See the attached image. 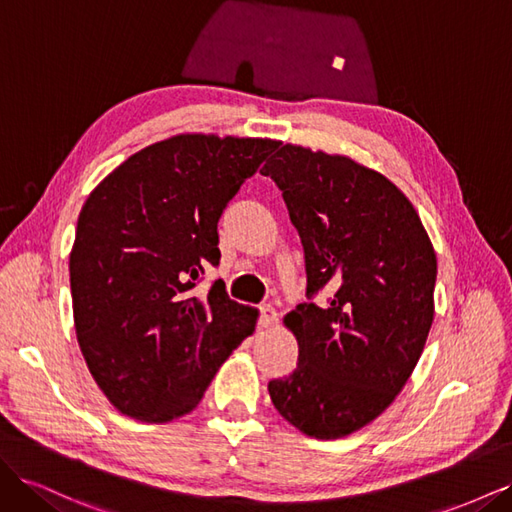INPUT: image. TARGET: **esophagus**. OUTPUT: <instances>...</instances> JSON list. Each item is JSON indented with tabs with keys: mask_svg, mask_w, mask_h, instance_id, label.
<instances>
[{
	"mask_svg": "<svg viewBox=\"0 0 512 512\" xmlns=\"http://www.w3.org/2000/svg\"><path fill=\"white\" fill-rule=\"evenodd\" d=\"M277 320V312L271 305L260 307V320H258V327L260 329H271Z\"/></svg>",
	"mask_w": 512,
	"mask_h": 512,
	"instance_id": "obj_1",
	"label": "esophagus"
}]
</instances>
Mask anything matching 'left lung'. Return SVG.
Listing matches in <instances>:
<instances>
[{"instance_id":"obj_1","label":"left lung","mask_w":512,"mask_h":512,"mask_svg":"<svg viewBox=\"0 0 512 512\" xmlns=\"http://www.w3.org/2000/svg\"><path fill=\"white\" fill-rule=\"evenodd\" d=\"M282 190L305 252L307 294L284 327L299 344L290 376L269 382L275 410L301 433L337 440L389 408L421 359L438 260L406 194L339 153L286 143L260 170Z\"/></svg>"}]
</instances>
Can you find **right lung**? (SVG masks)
<instances>
[{
    "label": "right lung",
    "instance_id": "obj_1",
    "mask_svg": "<svg viewBox=\"0 0 512 512\" xmlns=\"http://www.w3.org/2000/svg\"><path fill=\"white\" fill-rule=\"evenodd\" d=\"M280 145L273 138L177 134L136 151L85 200L70 252L74 329L111 404L143 423L190 414L215 371L250 337L258 309L215 282L226 205Z\"/></svg>",
    "mask_w": 512,
    "mask_h": 512
}]
</instances>
